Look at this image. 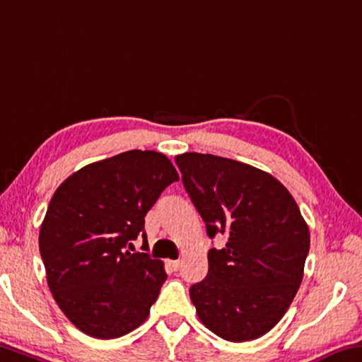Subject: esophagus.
<instances>
[{
  "mask_svg": "<svg viewBox=\"0 0 362 362\" xmlns=\"http://www.w3.org/2000/svg\"><path fill=\"white\" fill-rule=\"evenodd\" d=\"M168 264H169V267L172 269V271H177V269L180 267V259H169Z\"/></svg>",
  "mask_w": 362,
  "mask_h": 362,
  "instance_id": "1",
  "label": "esophagus"
}]
</instances>
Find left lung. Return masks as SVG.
Segmentation results:
<instances>
[{"label":"left lung","instance_id":"8db88e82","mask_svg":"<svg viewBox=\"0 0 362 362\" xmlns=\"http://www.w3.org/2000/svg\"><path fill=\"white\" fill-rule=\"evenodd\" d=\"M175 163L209 238L228 237L226 248L209 250L208 275L190 288L198 317L223 340H256L277 325L300 288L308 223L267 172L202 153L179 154Z\"/></svg>","mask_w":362,"mask_h":362}]
</instances>
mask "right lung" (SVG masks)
Returning <instances> with one entry per match:
<instances>
[{"instance_id":"obj_1","label":"right lung","mask_w":362,"mask_h":362,"mask_svg":"<svg viewBox=\"0 0 362 362\" xmlns=\"http://www.w3.org/2000/svg\"><path fill=\"white\" fill-rule=\"evenodd\" d=\"M179 174L168 156L132 150L85 165L61 183L40 228L48 286L66 317L109 340L150 315L168 279L164 264L130 253L145 216Z\"/></svg>"}]
</instances>
